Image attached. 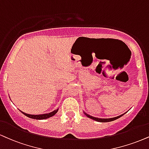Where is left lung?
Here are the masks:
<instances>
[{"mask_svg": "<svg viewBox=\"0 0 149 149\" xmlns=\"http://www.w3.org/2000/svg\"><path fill=\"white\" fill-rule=\"evenodd\" d=\"M85 114H86V116H87V117L90 118V119H94L95 121H98V122H109V121H114V120H116L117 119H119V117H121V116H123V114H121V115H120L119 116H116V117H114V118H110V119H100V118H96V117H94V116H92L90 115H89V114H86L85 112Z\"/></svg>", "mask_w": 149, "mask_h": 149, "instance_id": "left-lung-1", "label": "left lung"}]
</instances>
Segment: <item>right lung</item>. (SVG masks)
<instances>
[{
  "instance_id": "1",
  "label": "right lung",
  "mask_w": 149,
  "mask_h": 149,
  "mask_svg": "<svg viewBox=\"0 0 149 149\" xmlns=\"http://www.w3.org/2000/svg\"><path fill=\"white\" fill-rule=\"evenodd\" d=\"M57 110H54L53 112H50V113H48V114H38V115H33V114H29L24 113V112H22L23 114H24L26 116H28V117H29V118H31V119H48V118H49V117H51V116H53V115H55V114L57 113Z\"/></svg>"
}]
</instances>
